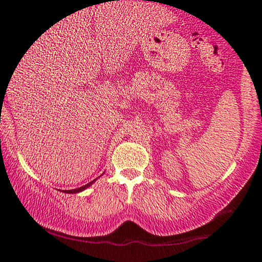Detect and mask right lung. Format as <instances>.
I'll return each instance as SVG.
<instances>
[{"mask_svg":"<svg viewBox=\"0 0 262 262\" xmlns=\"http://www.w3.org/2000/svg\"><path fill=\"white\" fill-rule=\"evenodd\" d=\"M95 180H93L92 182H89V184H87V185H84V186H82V187H80V188H75V189H68V191H64V193H77V192H81V191H83V189H85L87 187H89V186H91L93 182H94Z\"/></svg>","mask_w":262,"mask_h":262,"instance_id":"obj_1","label":"right lung"}]
</instances>
